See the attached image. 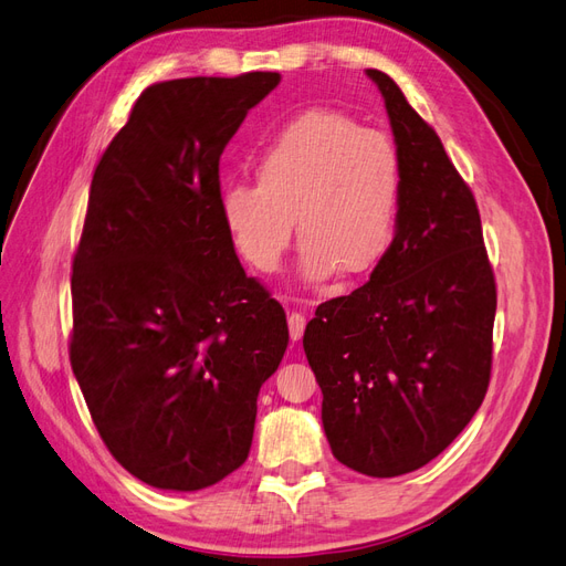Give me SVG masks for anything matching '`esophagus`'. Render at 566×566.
I'll list each match as a JSON object with an SVG mask.
<instances>
[{
    "label": "esophagus",
    "instance_id": "1",
    "mask_svg": "<svg viewBox=\"0 0 566 566\" xmlns=\"http://www.w3.org/2000/svg\"><path fill=\"white\" fill-rule=\"evenodd\" d=\"M304 328H306V316L300 314V312H293L287 316V331H290V339L297 342L302 339L304 335Z\"/></svg>",
    "mask_w": 566,
    "mask_h": 566
}]
</instances>
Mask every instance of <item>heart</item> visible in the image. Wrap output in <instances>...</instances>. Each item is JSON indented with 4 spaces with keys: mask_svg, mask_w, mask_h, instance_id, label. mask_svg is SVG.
I'll list each match as a JSON object with an SVG mask.
<instances>
[{
    "mask_svg": "<svg viewBox=\"0 0 566 566\" xmlns=\"http://www.w3.org/2000/svg\"><path fill=\"white\" fill-rule=\"evenodd\" d=\"M254 184H229L219 196L233 243L271 273L293 241L300 271L321 283L339 269L364 276L394 241L403 193L399 150L385 134L337 111L302 113L273 136L254 163Z\"/></svg>",
    "mask_w": 566,
    "mask_h": 566,
    "instance_id": "obj_1",
    "label": "heart"
}]
</instances>
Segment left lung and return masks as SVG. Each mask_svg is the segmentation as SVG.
Segmentation results:
<instances>
[{"instance_id":"1","label":"left lung","mask_w":566,"mask_h":566,"mask_svg":"<svg viewBox=\"0 0 566 566\" xmlns=\"http://www.w3.org/2000/svg\"><path fill=\"white\" fill-rule=\"evenodd\" d=\"M366 73L403 169L397 233L368 283L318 306L302 345L333 455L399 476L447 449L486 397L495 279L476 200L437 132L389 75Z\"/></svg>"}]
</instances>
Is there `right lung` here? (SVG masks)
<instances>
[{
  "label": "right lung",
  "mask_w": 566,
  "mask_h": 566,
  "mask_svg": "<svg viewBox=\"0 0 566 566\" xmlns=\"http://www.w3.org/2000/svg\"><path fill=\"white\" fill-rule=\"evenodd\" d=\"M279 73L150 84L101 156L73 260L71 366L106 449L148 486L198 491L245 462L287 347L245 276L219 158Z\"/></svg>",
  "instance_id": "right-lung-1"
}]
</instances>
